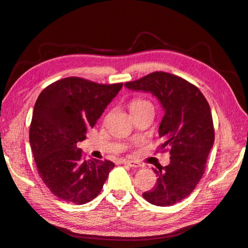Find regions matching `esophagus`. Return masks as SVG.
<instances>
[{
  "instance_id": "34e87169",
  "label": "esophagus",
  "mask_w": 248,
  "mask_h": 248,
  "mask_svg": "<svg viewBox=\"0 0 248 248\" xmlns=\"http://www.w3.org/2000/svg\"><path fill=\"white\" fill-rule=\"evenodd\" d=\"M124 164L128 166L129 168H140L141 164L137 161H133V160H126L124 161Z\"/></svg>"
}]
</instances>
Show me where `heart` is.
I'll return each mask as SVG.
<instances>
[{
  "label": "heart",
  "instance_id": "obj_1",
  "mask_svg": "<svg viewBox=\"0 0 248 248\" xmlns=\"http://www.w3.org/2000/svg\"><path fill=\"white\" fill-rule=\"evenodd\" d=\"M147 102L146 101H143V100H135L131 102L130 104V108H134V107H137V106H140V105H143V104H146Z\"/></svg>",
  "mask_w": 248,
  "mask_h": 248
}]
</instances>
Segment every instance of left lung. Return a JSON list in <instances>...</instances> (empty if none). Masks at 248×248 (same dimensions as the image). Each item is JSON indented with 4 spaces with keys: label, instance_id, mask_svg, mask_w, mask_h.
<instances>
[{
    "label": "left lung",
    "instance_id": "left-lung-1",
    "mask_svg": "<svg viewBox=\"0 0 248 248\" xmlns=\"http://www.w3.org/2000/svg\"><path fill=\"white\" fill-rule=\"evenodd\" d=\"M125 87L152 93L164 111L159 137L163 139L161 150L170 148V163L154 169L157 184L142 195L153 205L172 206L191 194L205 172L214 143L210 106L199 88L166 72L151 73Z\"/></svg>",
    "mask_w": 248,
    "mask_h": 248
}]
</instances>
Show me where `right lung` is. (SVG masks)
I'll return each instance as SVG.
<instances>
[{
	"label": "right lung",
	"mask_w": 248,
	"mask_h": 248,
	"mask_svg": "<svg viewBox=\"0 0 248 248\" xmlns=\"http://www.w3.org/2000/svg\"><path fill=\"white\" fill-rule=\"evenodd\" d=\"M122 87L67 78L38 96L30 143L39 176L58 199L82 205L100 194L114 163L85 160L78 142L86 139L87 129L96 124Z\"/></svg>",
	"instance_id": "1"
}]
</instances>
